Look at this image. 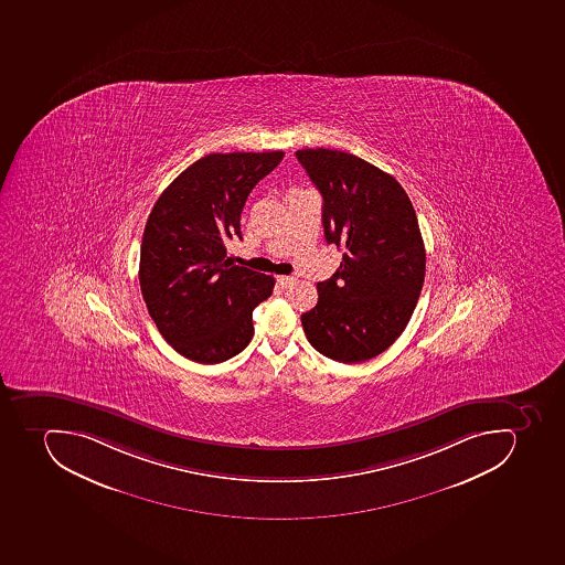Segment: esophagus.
<instances>
[{"instance_id": "1", "label": "esophagus", "mask_w": 565, "mask_h": 565, "mask_svg": "<svg viewBox=\"0 0 565 565\" xmlns=\"http://www.w3.org/2000/svg\"><path fill=\"white\" fill-rule=\"evenodd\" d=\"M294 280H296L294 276H278V278H276V281H278V285H281V287H290Z\"/></svg>"}]
</instances>
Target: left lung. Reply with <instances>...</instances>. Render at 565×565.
<instances>
[{"label":"left lung","mask_w":565,"mask_h":565,"mask_svg":"<svg viewBox=\"0 0 565 565\" xmlns=\"http://www.w3.org/2000/svg\"><path fill=\"white\" fill-rule=\"evenodd\" d=\"M319 193L328 244L343 249L302 330L334 362L377 356L406 330L425 278V248L415 209L390 173L342 150L296 152Z\"/></svg>","instance_id":"8db88e82"}]
</instances>
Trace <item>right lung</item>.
<instances>
[{"label":"right lung","instance_id":"1","mask_svg":"<svg viewBox=\"0 0 565 565\" xmlns=\"http://www.w3.org/2000/svg\"><path fill=\"white\" fill-rule=\"evenodd\" d=\"M284 159L275 152L209 153L161 193L145 225L140 287L152 321L179 354L226 362L253 337L252 313L275 278L232 266L225 243L241 239L253 188Z\"/></svg>","mask_w":565,"mask_h":565}]
</instances>
